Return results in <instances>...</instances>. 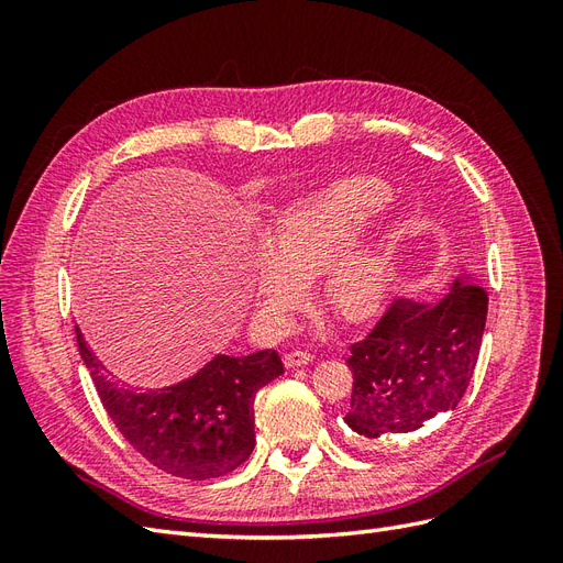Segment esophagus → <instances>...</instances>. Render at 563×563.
<instances>
[{"instance_id": "obj_1", "label": "esophagus", "mask_w": 563, "mask_h": 563, "mask_svg": "<svg viewBox=\"0 0 563 563\" xmlns=\"http://www.w3.org/2000/svg\"><path fill=\"white\" fill-rule=\"evenodd\" d=\"M312 362V354L310 352H288V354H284V366L286 368H298V366H305V364H310Z\"/></svg>"}]
</instances>
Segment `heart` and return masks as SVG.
<instances>
[{"instance_id":"b5f03b06","label":"heart","mask_w":563,"mask_h":563,"mask_svg":"<svg viewBox=\"0 0 563 563\" xmlns=\"http://www.w3.org/2000/svg\"><path fill=\"white\" fill-rule=\"evenodd\" d=\"M387 199L385 185L366 178L340 180L327 190L286 203L261 232L272 267L253 277V310L272 331L300 300V286L317 277V296L338 317L364 319L385 298L395 272L397 232L378 228L349 246Z\"/></svg>"}]
</instances>
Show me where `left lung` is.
I'll return each instance as SVG.
<instances>
[{
  "label": "left lung",
  "mask_w": 563,
  "mask_h": 563,
  "mask_svg": "<svg viewBox=\"0 0 563 563\" xmlns=\"http://www.w3.org/2000/svg\"><path fill=\"white\" fill-rule=\"evenodd\" d=\"M470 279L463 272L434 302H391L376 329L350 345L352 432L376 441L455 411L479 360L488 312V294Z\"/></svg>",
  "instance_id": "obj_1"
}]
</instances>
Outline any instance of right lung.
<instances>
[{
  "mask_svg": "<svg viewBox=\"0 0 563 563\" xmlns=\"http://www.w3.org/2000/svg\"><path fill=\"white\" fill-rule=\"evenodd\" d=\"M75 333L114 428L152 465L201 482L232 472L251 455L255 391L284 373L277 350L216 354L190 378L139 389L114 380L79 327Z\"/></svg>",
  "mask_w": 563,
  "mask_h": 563,
  "instance_id": "obj_1",
  "label": "right lung"
}]
</instances>
